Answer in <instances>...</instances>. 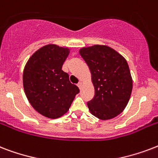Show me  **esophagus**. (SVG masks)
<instances>
[{"label": "esophagus", "instance_id": "34e87169", "mask_svg": "<svg viewBox=\"0 0 158 158\" xmlns=\"http://www.w3.org/2000/svg\"><path fill=\"white\" fill-rule=\"evenodd\" d=\"M77 85H78V87H79V89H82V86H83V82L79 81V84H77Z\"/></svg>", "mask_w": 158, "mask_h": 158}]
</instances>
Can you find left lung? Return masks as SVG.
<instances>
[{
    "label": "left lung",
    "mask_w": 158,
    "mask_h": 158,
    "mask_svg": "<svg viewBox=\"0 0 158 158\" xmlns=\"http://www.w3.org/2000/svg\"><path fill=\"white\" fill-rule=\"evenodd\" d=\"M79 54L91 72L95 96L88 102L92 115L110 120L125 110L130 98L133 79L125 57L106 45L82 48Z\"/></svg>",
    "instance_id": "8db88e82"
}]
</instances>
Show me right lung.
I'll use <instances>...</instances> for the list:
<instances>
[{
	"label": "right lung",
	"instance_id": "1",
	"mask_svg": "<svg viewBox=\"0 0 158 158\" xmlns=\"http://www.w3.org/2000/svg\"><path fill=\"white\" fill-rule=\"evenodd\" d=\"M69 53V48L48 44L31 56L23 69L26 97L34 110L45 117L57 119L64 115L79 93L61 69Z\"/></svg>",
	"mask_w": 158,
	"mask_h": 158
}]
</instances>
